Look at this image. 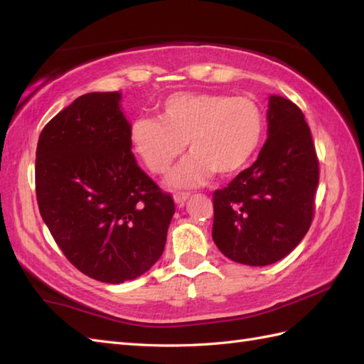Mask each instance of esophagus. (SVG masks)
<instances>
[{"label": "esophagus", "mask_w": 364, "mask_h": 364, "mask_svg": "<svg viewBox=\"0 0 364 364\" xmlns=\"http://www.w3.org/2000/svg\"><path fill=\"white\" fill-rule=\"evenodd\" d=\"M173 198H175V203L176 205L183 206L184 203H186V200L189 198V194H188V192H176V194L173 196Z\"/></svg>", "instance_id": "obj_1"}]
</instances>
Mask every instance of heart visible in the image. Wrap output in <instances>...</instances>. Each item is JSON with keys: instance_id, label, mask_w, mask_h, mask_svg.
<instances>
[{"instance_id": "obj_1", "label": "heart", "mask_w": 364, "mask_h": 364, "mask_svg": "<svg viewBox=\"0 0 364 364\" xmlns=\"http://www.w3.org/2000/svg\"><path fill=\"white\" fill-rule=\"evenodd\" d=\"M264 134L266 115L257 100L219 92H175L158 105V119L129 123L131 149L153 175L166 173L188 144L191 154L170 176L175 188L198 186L214 172H241Z\"/></svg>"}]
</instances>
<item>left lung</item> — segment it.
Instances as JSON below:
<instances>
[{
	"mask_svg": "<svg viewBox=\"0 0 364 364\" xmlns=\"http://www.w3.org/2000/svg\"><path fill=\"white\" fill-rule=\"evenodd\" d=\"M267 141L258 159L214 191L213 239L227 258L267 266L291 253L310 230L319 159L304 114L272 95Z\"/></svg>",
	"mask_w": 364,
	"mask_h": 364,
	"instance_id": "left-lung-1",
	"label": "left lung"
}]
</instances>
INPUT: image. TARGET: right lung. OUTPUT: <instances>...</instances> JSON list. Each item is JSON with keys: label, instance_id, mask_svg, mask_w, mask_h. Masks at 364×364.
<instances>
[{"label": "right lung", "instance_id": "obj_1", "mask_svg": "<svg viewBox=\"0 0 364 364\" xmlns=\"http://www.w3.org/2000/svg\"><path fill=\"white\" fill-rule=\"evenodd\" d=\"M119 92L81 95L46 123L36 151L38 211L65 258L103 283L146 272L175 213L137 166Z\"/></svg>", "mask_w": 364, "mask_h": 364}]
</instances>
